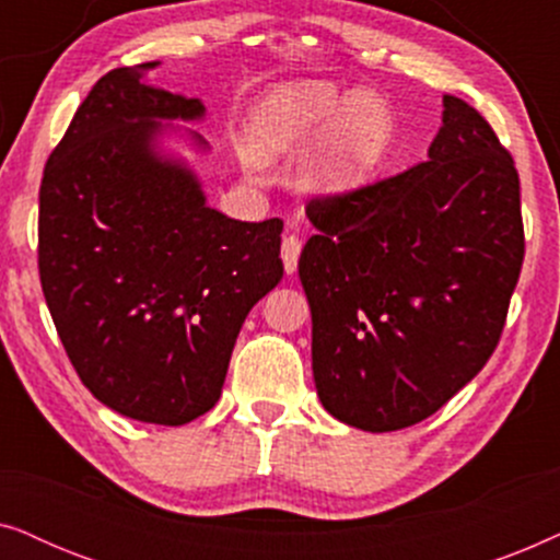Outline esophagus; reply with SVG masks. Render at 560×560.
<instances>
[{
	"instance_id": "1",
	"label": "esophagus",
	"mask_w": 560,
	"mask_h": 560,
	"mask_svg": "<svg viewBox=\"0 0 560 560\" xmlns=\"http://www.w3.org/2000/svg\"><path fill=\"white\" fill-rule=\"evenodd\" d=\"M301 249H303V242L298 240L295 234H288L285 240H282L280 255H282V267H285L288 275H293L298 270V257H301Z\"/></svg>"
}]
</instances>
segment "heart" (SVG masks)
Instances as JSON below:
<instances>
[{"instance_id": "1", "label": "heart", "mask_w": 560, "mask_h": 560, "mask_svg": "<svg viewBox=\"0 0 560 560\" xmlns=\"http://www.w3.org/2000/svg\"><path fill=\"white\" fill-rule=\"evenodd\" d=\"M395 117L374 91L298 79L265 91L249 112V144L240 148L247 173L265 160L295 155L298 183L311 196H349L370 186L393 150Z\"/></svg>"}]
</instances>
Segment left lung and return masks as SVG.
<instances>
[{
    "instance_id": "left-lung-1",
    "label": "left lung",
    "mask_w": 560,
    "mask_h": 560,
    "mask_svg": "<svg viewBox=\"0 0 560 560\" xmlns=\"http://www.w3.org/2000/svg\"><path fill=\"white\" fill-rule=\"evenodd\" d=\"M305 213L318 234L298 275L320 405L370 433L433 416L492 357L523 267L508 150L477 109L443 96L425 163Z\"/></svg>"
}]
</instances>
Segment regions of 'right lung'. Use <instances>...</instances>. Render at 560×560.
<instances>
[{
	"label": "right lung",
	"mask_w": 560,
	"mask_h": 560,
	"mask_svg": "<svg viewBox=\"0 0 560 560\" xmlns=\"http://www.w3.org/2000/svg\"><path fill=\"white\" fill-rule=\"evenodd\" d=\"M158 66L98 79L50 152L37 265L91 395L140 423L186 425L219 402L244 318L282 280V221L209 206L171 144L209 155L186 127L206 106L148 83Z\"/></svg>",
	"instance_id": "obj_1"
}]
</instances>
